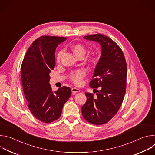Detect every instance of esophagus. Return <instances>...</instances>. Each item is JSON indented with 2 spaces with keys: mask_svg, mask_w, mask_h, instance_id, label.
<instances>
[{
  "mask_svg": "<svg viewBox=\"0 0 155 155\" xmlns=\"http://www.w3.org/2000/svg\"><path fill=\"white\" fill-rule=\"evenodd\" d=\"M71 90H72V92L73 93V94H75V93H79L80 91L79 89H78V88H76V87H72Z\"/></svg>",
  "mask_w": 155,
  "mask_h": 155,
  "instance_id": "1",
  "label": "esophagus"
}]
</instances>
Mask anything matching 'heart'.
Listing matches in <instances>:
<instances>
[{"label":"heart","mask_w":155,"mask_h":155,"mask_svg":"<svg viewBox=\"0 0 155 155\" xmlns=\"http://www.w3.org/2000/svg\"><path fill=\"white\" fill-rule=\"evenodd\" d=\"M71 49L74 55L77 57V58H81L83 57L86 53V48L81 45V44H75V45H73L71 46ZM62 54V51H60L58 52L56 56V61L58 62H60ZM97 61V57L94 55L91 56L90 58V61L91 63L93 64ZM85 75V72L83 70H78L76 72L72 73L71 75V80L76 84H80L81 82V80L83 78V77Z\"/></svg>","instance_id":"1"}]
</instances>
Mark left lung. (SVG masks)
<instances>
[{
  "instance_id": "left-lung-1",
  "label": "left lung",
  "mask_w": 155,
  "mask_h": 155,
  "mask_svg": "<svg viewBox=\"0 0 155 155\" xmlns=\"http://www.w3.org/2000/svg\"><path fill=\"white\" fill-rule=\"evenodd\" d=\"M84 38L98 42L101 46V58L90 82L91 88L101 87L96 96L85 93L87 99L81 113L89 123L104 124L116 115L123 102L126 88V62L120 47L108 37L97 34Z\"/></svg>"
}]
</instances>
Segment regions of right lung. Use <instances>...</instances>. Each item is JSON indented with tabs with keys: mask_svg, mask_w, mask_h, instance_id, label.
Returning <instances> with one entry per match:
<instances>
[{
	"mask_svg": "<svg viewBox=\"0 0 155 155\" xmlns=\"http://www.w3.org/2000/svg\"><path fill=\"white\" fill-rule=\"evenodd\" d=\"M67 38L43 35L28 48L21 67L23 91L32 114L48 123L61 115L64 104L71 95L69 87L62 86L54 92L50 84L51 70L55 67V51Z\"/></svg>",
	"mask_w": 155,
	"mask_h": 155,
	"instance_id": "add662e5",
	"label": "right lung"
}]
</instances>
